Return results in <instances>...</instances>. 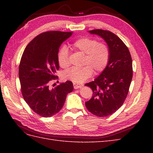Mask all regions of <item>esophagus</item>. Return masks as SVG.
Returning a JSON list of instances; mask_svg holds the SVG:
<instances>
[{
  "instance_id": "obj_1",
  "label": "esophagus",
  "mask_w": 153,
  "mask_h": 153,
  "mask_svg": "<svg viewBox=\"0 0 153 153\" xmlns=\"http://www.w3.org/2000/svg\"><path fill=\"white\" fill-rule=\"evenodd\" d=\"M73 85H74V89H79V88H81V87H82L83 86V85H81V84H78V83H74Z\"/></svg>"
}]
</instances>
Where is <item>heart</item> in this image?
Listing matches in <instances>:
<instances>
[{
  "mask_svg": "<svg viewBox=\"0 0 153 153\" xmlns=\"http://www.w3.org/2000/svg\"><path fill=\"white\" fill-rule=\"evenodd\" d=\"M76 49L85 54L82 68H72L64 71V79L74 83H82L92 76L93 71L100 73L105 69L110 59V49L108 45L99 43L95 39L82 37L73 43ZM58 64L62 68L69 66V51L66 46H62L58 54Z\"/></svg>",
  "mask_w": 153,
  "mask_h": 153,
  "instance_id": "obj_1",
  "label": "heart"
}]
</instances>
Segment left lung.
<instances>
[{"label": "left lung", "instance_id": "left-lung-1", "mask_svg": "<svg viewBox=\"0 0 153 153\" xmlns=\"http://www.w3.org/2000/svg\"><path fill=\"white\" fill-rule=\"evenodd\" d=\"M103 39L110 49L108 65L93 82L86 83L93 91V96L85 102L93 114L104 117L111 115L123 105L129 91L133 77L132 60L126 45L109 31H89Z\"/></svg>", "mask_w": 153, "mask_h": 153}]
</instances>
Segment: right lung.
Instances as JSON below:
<instances>
[{
  "label": "right lung",
  "mask_w": 153,
  "mask_h": 153,
  "mask_svg": "<svg viewBox=\"0 0 153 153\" xmlns=\"http://www.w3.org/2000/svg\"><path fill=\"white\" fill-rule=\"evenodd\" d=\"M73 32L51 31L35 37L23 53L19 79L24 99L33 111L45 118L56 114L63 107L68 93L74 89L70 81L54 88L48 86L59 69L58 54L62 43Z\"/></svg>",
  "instance_id": "right-lung-1"
}]
</instances>
